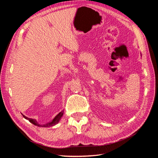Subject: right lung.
Returning a JSON list of instances; mask_svg holds the SVG:
<instances>
[{
	"label": "right lung",
	"mask_w": 158,
	"mask_h": 158,
	"mask_svg": "<svg viewBox=\"0 0 158 158\" xmlns=\"http://www.w3.org/2000/svg\"><path fill=\"white\" fill-rule=\"evenodd\" d=\"M63 111H62L61 112H60L58 114H57V115H56V116L53 118V120H52L51 122L48 123H46V124H44V125H40V124L38 123L37 122V121H36V120H35V119L30 118H28V117H26V116H24V115H23V117H24L26 119H27V120H29V121H30V123H31L32 124H33V125H36V126H37V127H49L54 126V125H56V124L58 123H59V121H60V118L62 117V116H63Z\"/></svg>",
	"instance_id": "add662e5"
}]
</instances>
